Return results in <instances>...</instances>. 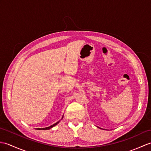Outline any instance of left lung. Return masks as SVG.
Segmentation results:
<instances>
[{
    "instance_id": "obj_1",
    "label": "left lung",
    "mask_w": 151,
    "mask_h": 151,
    "mask_svg": "<svg viewBox=\"0 0 151 151\" xmlns=\"http://www.w3.org/2000/svg\"><path fill=\"white\" fill-rule=\"evenodd\" d=\"M100 129H101V128H100Z\"/></svg>"
}]
</instances>
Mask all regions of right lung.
Masks as SVG:
<instances>
[{
  "instance_id": "right-lung-1",
  "label": "right lung",
  "mask_w": 151,
  "mask_h": 151,
  "mask_svg": "<svg viewBox=\"0 0 151 151\" xmlns=\"http://www.w3.org/2000/svg\"><path fill=\"white\" fill-rule=\"evenodd\" d=\"M63 117H64V115L62 116V118H61V120H62V118H63ZM60 120H59L58 122H57V123H55V124H52V125H50V126H49V127H45V128H37V130H49V129H51L52 127H53L54 126H55V125H57L59 122H60Z\"/></svg>"
}]
</instances>
